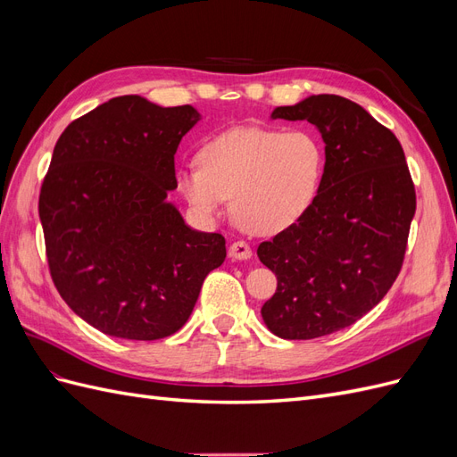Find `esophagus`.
I'll use <instances>...</instances> for the list:
<instances>
[{
  "label": "esophagus",
  "mask_w": 457,
  "mask_h": 457,
  "mask_svg": "<svg viewBox=\"0 0 457 457\" xmlns=\"http://www.w3.org/2000/svg\"><path fill=\"white\" fill-rule=\"evenodd\" d=\"M228 255H230L232 259L245 261V259H250V257H252V247L247 245L245 242L238 240V242L230 244V247H228Z\"/></svg>",
  "instance_id": "esophagus-1"
}]
</instances>
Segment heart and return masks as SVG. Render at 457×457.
<instances>
[{"instance_id": "1", "label": "heart", "mask_w": 457, "mask_h": 457, "mask_svg": "<svg viewBox=\"0 0 457 457\" xmlns=\"http://www.w3.org/2000/svg\"><path fill=\"white\" fill-rule=\"evenodd\" d=\"M322 173L324 150L312 133L232 128L200 148L198 165L177 171V190L207 223L232 198L238 223L270 237L309 210Z\"/></svg>"}]
</instances>
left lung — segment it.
<instances>
[{
    "label": "left lung",
    "mask_w": 457,
    "mask_h": 457,
    "mask_svg": "<svg viewBox=\"0 0 457 457\" xmlns=\"http://www.w3.org/2000/svg\"><path fill=\"white\" fill-rule=\"evenodd\" d=\"M320 131L326 163L303 217L257 247L278 286L261 316L282 339H314L354 324L389 292L403 267L416 190L398 139L339 95L272 110Z\"/></svg>",
    "instance_id": "1"
}]
</instances>
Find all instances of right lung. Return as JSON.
<instances>
[{"label": "right lung", "mask_w": 457, "mask_h": 457, "mask_svg": "<svg viewBox=\"0 0 457 457\" xmlns=\"http://www.w3.org/2000/svg\"><path fill=\"white\" fill-rule=\"evenodd\" d=\"M200 118L190 104L123 95L54 145L39 195L49 270L66 305L106 336L175 334L227 257L220 234L190 228L168 200L177 146Z\"/></svg>", "instance_id": "obj_1"}]
</instances>
